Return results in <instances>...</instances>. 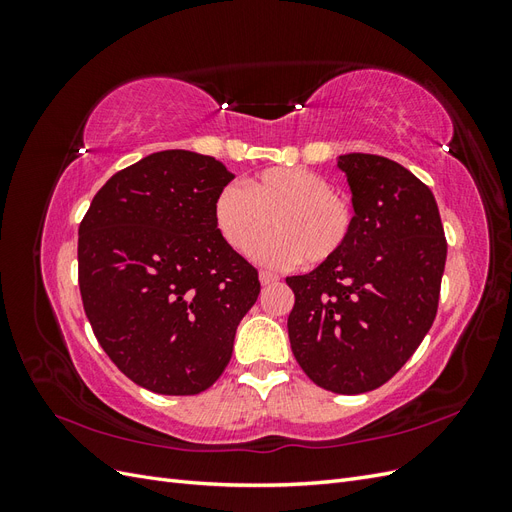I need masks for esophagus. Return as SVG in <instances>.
<instances>
[{"label": "esophagus", "instance_id": "esophagus-1", "mask_svg": "<svg viewBox=\"0 0 512 512\" xmlns=\"http://www.w3.org/2000/svg\"><path fill=\"white\" fill-rule=\"evenodd\" d=\"M258 277H260V284H262V286H269V284L280 282V275H277V273H271V271H260V273H258Z\"/></svg>", "mask_w": 512, "mask_h": 512}]
</instances>
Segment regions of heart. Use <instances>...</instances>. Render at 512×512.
<instances>
[{
    "instance_id": "1",
    "label": "heart",
    "mask_w": 512,
    "mask_h": 512,
    "mask_svg": "<svg viewBox=\"0 0 512 512\" xmlns=\"http://www.w3.org/2000/svg\"><path fill=\"white\" fill-rule=\"evenodd\" d=\"M273 223L278 232L259 241ZM213 224L239 254L252 252L262 265L282 267L305 258L320 265L344 252L354 213L348 200L331 192L322 175L301 166H275L245 181L230 183L215 196Z\"/></svg>"
}]
</instances>
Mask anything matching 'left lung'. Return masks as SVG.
Segmentation results:
<instances>
[{
    "mask_svg": "<svg viewBox=\"0 0 512 512\" xmlns=\"http://www.w3.org/2000/svg\"><path fill=\"white\" fill-rule=\"evenodd\" d=\"M352 194L344 252L305 275L288 337L307 378L339 395L374 391L414 354L438 312L446 239L438 203L408 168L369 153L337 158Z\"/></svg>",
    "mask_w": 512,
    "mask_h": 512,
    "instance_id": "1",
    "label": "left lung"
}]
</instances>
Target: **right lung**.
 Wrapping results in <instances>:
<instances>
[{
  "instance_id": "1",
  "label": "right lung",
  "mask_w": 512,
  "mask_h": 512,
  "mask_svg": "<svg viewBox=\"0 0 512 512\" xmlns=\"http://www.w3.org/2000/svg\"><path fill=\"white\" fill-rule=\"evenodd\" d=\"M235 175L185 149L115 173L79 226V286L100 346L132 382L196 395L222 376L258 271L220 237L215 196Z\"/></svg>"
}]
</instances>
